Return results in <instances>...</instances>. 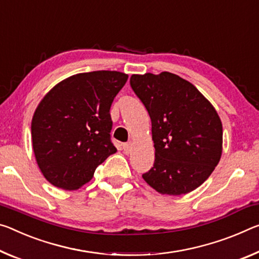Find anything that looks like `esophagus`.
Listing matches in <instances>:
<instances>
[{
    "mask_svg": "<svg viewBox=\"0 0 259 259\" xmlns=\"http://www.w3.org/2000/svg\"><path fill=\"white\" fill-rule=\"evenodd\" d=\"M131 151H133V143L129 142V143H125V144H123V152H124L125 154L131 153Z\"/></svg>",
    "mask_w": 259,
    "mask_h": 259,
    "instance_id": "34e87169",
    "label": "esophagus"
}]
</instances>
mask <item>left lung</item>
Wrapping results in <instances>:
<instances>
[{"label":"left lung","mask_w":259,"mask_h":259,"mask_svg":"<svg viewBox=\"0 0 259 259\" xmlns=\"http://www.w3.org/2000/svg\"><path fill=\"white\" fill-rule=\"evenodd\" d=\"M130 85L152 122L155 159L143 174L162 195L198 188L223 153V124L211 102L190 81L171 72L133 75Z\"/></svg>","instance_id":"left-lung-1"}]
</instances>
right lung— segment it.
<instances>
[{"label":"right lung","mask_w":259,"mask_h":259,"mask_svg":"<svg viewBox=\"0 0 259 259\" xmlns=\"http://www.w3.org/2000/svg\"><path fill=\"white\" fill-rule=\"evenodd\" d=\"M128 79L118 71L77 73L56 84L32 118L36 163L49 183L76 190L116 147L110 141L109 110Z\"/></svg>","instance_id":"add662e5"}]
</instances>
